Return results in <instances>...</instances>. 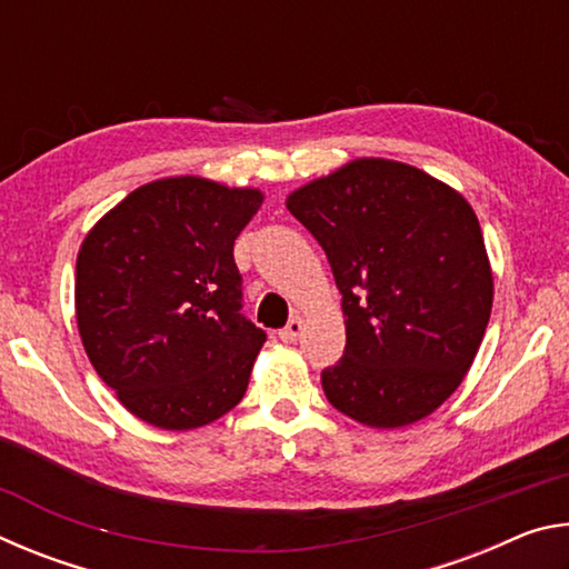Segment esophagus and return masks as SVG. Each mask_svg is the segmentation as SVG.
<instances>
[{"mask_svg":"<svg viewBox=\"0 0 569 569\" xmlns=\"http://www.w3.org/2000/svg\"><path fill=\"white\" fill-rule=\"evenodd\" d=\"M303 326H306V323H303V319H298V316H296V319L288 321L286 329L278 331V336H281V341H283V343H296V341H298V336L303 333Z\"/></svg>","mask_w":569,"mask_h":569,"instance_id":"obj_1","label":"esophagus"}]
</instances>
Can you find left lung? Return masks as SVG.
I'll list each match as a JSON object with an SVG mask.
<instances>
[{"mask_svg":"<svg viewBox=\"0 0 569 569\" xmlns=\"http://www.w3.org/2000/svg\"><path fill=\"white\" fill-rule=\"evenodd\" d=\"M286 208L326 250L346 349L321 373L333 409L377 429L429 417L467 377L495 278L461 192L407 162L359 158L306 182Z\"/></svg>","mask_w":569,"mask_h":569,"instance_id":"8db88e82","label":"left lung"}]
</instances>
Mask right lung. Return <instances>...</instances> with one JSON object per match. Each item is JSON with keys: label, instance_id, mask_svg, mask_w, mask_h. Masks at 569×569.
<instances>
[{"label": "right lung", "instance_id": "right-lung-1", "mask_svg": "<svg viewBox=\"0 0 569 569\" xmlns=\"http://www.w3.org/2000/svg\"><path fill=\"white\" fill-rule=\"evenodd\" d=\"M263 192L178 176L132 190L77 253V329L134 417L206 427L243 399L266 333L240 313L233 243Z\"/></svg>", "mask_w": 569, "mask_h": 569}]
</instances>
